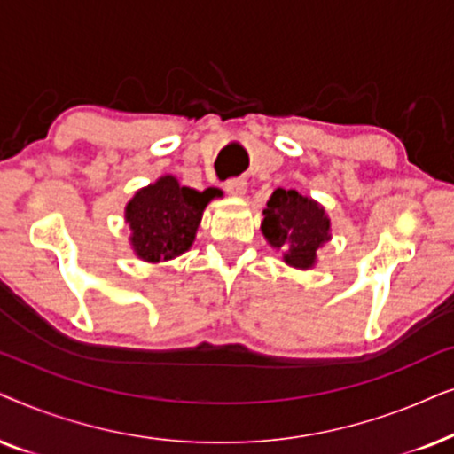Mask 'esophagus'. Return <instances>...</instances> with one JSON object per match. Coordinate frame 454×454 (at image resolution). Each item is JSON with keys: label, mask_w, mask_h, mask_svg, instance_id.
Wrapping results in <instances>:
<instances>
[{"label": "esophagus", "mask_w": 454, "mask_h": 454, "mask_svg": "<svg viewBox=\"0 0 454 454\" xmlns=\"http://www.w3.org/2000/svg\"><path fill=\"white\" fill-rule=\"evenodd\" d=\"M223 186H226V191L234 197H243L247 192V180L245 178H231V180H226V184H223Z\"/></svg>", "instance_id": "1"}]
</instances>
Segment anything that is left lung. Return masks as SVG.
I'll list each match as a JSON object with an SVG mask.
<instances>
[{
    "mask_svg": "<svg viewBox=\"0 0 454 454\" xmlns=\"http://www.w3.org/2000/svg\"><path fill=\"white\" fill-rule=\"evenodd\" d=\"M262 232L282 259L297 270H309L317 251L330 240V220L317 201L294 189H276L263 209Z\"/></svg>",
    "mask_w": 454,
    "mask_h": 454,
    "instance_id": "8db88e82",
    "label": "left lung"
}]
</instances>
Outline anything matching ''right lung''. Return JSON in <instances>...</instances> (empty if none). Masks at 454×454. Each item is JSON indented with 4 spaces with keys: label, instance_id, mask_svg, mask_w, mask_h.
<instances>
[{
    "label": "right lung",
    "instance_id": "right-lung-1",
    "mask_svg": "<svg viewBox=\"0 0 454 454\" xmlns=\"http://www.w3.org/2000/svg\"><path fill=\"white\" fill-rule=\"evenodd\" d=\"M220 191H195L176 178L161 176L153 184L137 191L126 205L130 245L143 262H168L191 249L203 209Z\"/></svg>",
    "mask_w": 454,
    "mask_h": 454
}]
</instances>
